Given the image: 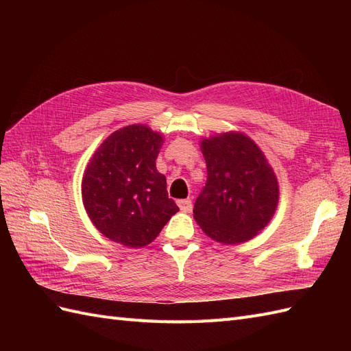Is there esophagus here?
Returning <instances> with one entry per match:
<instances>
[{
  "instance_id": "1",
  "label": "esophagus",
  "mask_w": 351,
  "mask_h": 351,
  "mask_svg": "<svg viewBox=\"0 0 351 351\" xmlns=\"http://www.w3.org/2000/svg\"><path fill=\"white\" fill-rule=\"evenodd\" d=\"M177 205L182 212H190L192 210V200L190 199H182V200H177Z\"/></svg>"
}]
</instances>
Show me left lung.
<instances>
[{"label": "left lung", "instance_id": "left-lung-1", "mask_svg": "<svg viewBox=\"0 0 351 351\" xmlns=\"http://www.w3.org/2000/svg\"><path fill=\"white\" fill-rule=\"evenodd\" d=\"M208 169L195 202L193 218L221 244L244 243L269 224L280 200V184L267 156L247 134L217 133L200 141Z\"/></svg>", "mask_w": 351, "mask_h": 351}]
</instances>
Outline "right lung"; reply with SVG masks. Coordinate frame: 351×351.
I'll list each match as a JSON object with an SVG mask.
<instances>
[{"label": "right lung", "instance_id": "1", "mask_svg": "<svg viewBox=\"0 0 351 351\" xmlns=\"http://www.w3.org/2000/svg\"><path fill=\"white\" fill-rule=\"evenodd\" d=\"M162 143L161 133L132 124L111 133L89 159L82 200L92 224L111 241L143 247L178 210L155 164Z\"/></svg>", "mask_w": 351, "mask_h": 351}]
</instances>
